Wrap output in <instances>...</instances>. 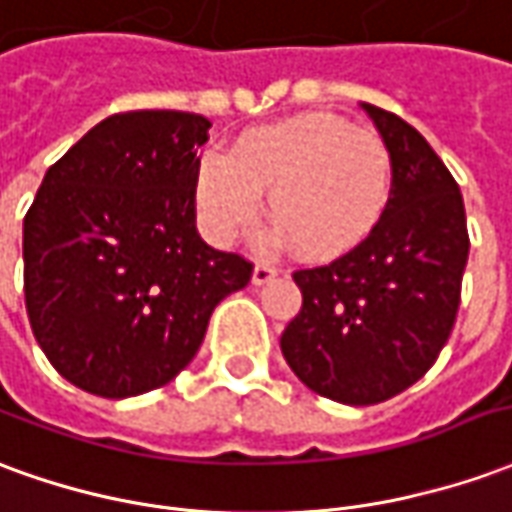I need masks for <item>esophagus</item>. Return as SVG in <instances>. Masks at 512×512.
Wrapping results in <instances>:
<instances>
[{
	"mask_svg": "<svg viewBox=\"0 0 512 512\" xmlns=\"http://www.w3.org/2000/svg\"><path fill=\"white\" fill-rule=\"evenodd\" d=\"M274 277H277V268L271 266V263H255V268H252V282L255 285H266Z\"/></svg>",
	"mask_w": 512,
	"mask_h": 512,
	"instance_id": "1",
	"label": "esophagus"
}]
</instances>
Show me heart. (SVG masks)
Wrapping results in <instances>:
<instances>
[{
  "label": "heart",
  "instance_id": "heart-1",
  "mask_svg": "<svg viewBox=\"0 0 512 512\" xmlns=\"http://www.w3.org/2000/svg\"><path fill=\"white\" fill-rule=\"evenodd\" d=\"M393 157L377 132L327 113H305L244 132L232 157L205 152L196 163L194 202L205 232L230 244L260 216L277 238L313 260L363 244L388 210Z\"/></svg>",
  "mask_w": 512,
  "mask_h": 512
}]
</instances>
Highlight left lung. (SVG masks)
Instances as JSON below:
<instances>
[{"label":"left lung","mask_w":512,"mask_h":512,"mask_svg":"<svg viewBox=\"0 0 512 512\" xmlns=\"http://www.w3.org/2000/svg\"><path fill=\"white\" fill-rule=\"evenodd\" d=\"M393 157L388 210L363 244L293 280L302 310L280 338L291 371L341 405L385 402L421 380L455 327L466 207L427 138L363 102Z\"/></svg>","instance_id":"left-lung-1"}]
</instances>
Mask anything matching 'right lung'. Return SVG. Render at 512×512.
Instances as JSON below:
<instances>
[{"label":"right lung","mask_w":512,"mask_h":512,"mask_svg":"<svg viewBox=\"0 0 512 512\" xmlns=\"http://www.w3.org/2000/svg\"><path fill=\"white\" fill-rule=\"evenodd\" d=\"M210 121L135 110L99 121L46 171L24 216L35 341L82 391H155L202 346L213 307L252 263L196 232V149Z\"/></svg>","instance_id":"right-lung-1"}]
</instances>
